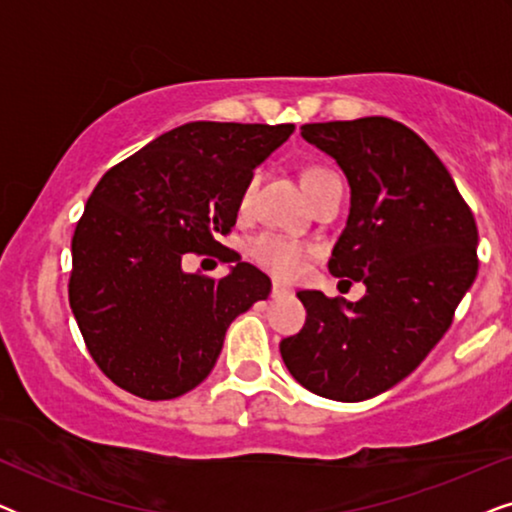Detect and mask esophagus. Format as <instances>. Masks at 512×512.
<instances>
[{
    "label": "esophagus",
    "mask_w": 512,
    "mask_h": 512,
    "mask_svg": "<svg viewBox=\"0 0 512 512\" xmlns=\"http://www.w3.org/2000/svg\"><path fill=\"white\" fill-rule=\"evenodd\" d=\"M270 296L272 298H286V296H291V289H289V286H284L282 282H272Z\"/></svg>",
    "instance_id": "34e87169"
}]
</instances>
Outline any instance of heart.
Listing matches in <instances>:
<instances>
[{"label": "heart", "mask_w": 512, "mask_h": 512, "mask_svg": "<svg viewBox=\"0 0 512 512\" xmlns=\"http://www.w3.org/2000/svg\"><path fill=\"white\" fill-rule=\"evenodd\" d=\"M333 177H338V174H335L333 170H328V167L312 165L303 172V186L307 193H312L319 184H324V181L333 179ZM254 188H256V177H251L240 195L242 207L249 205L251 195H254ZM307 251H310V247H307L305 242L296 240V237L282 235V233H270V230L251 237L247 244V254L251 261L258 263L261 268H265L277 277L298 275L300 268H303L305 258H307Z\"/></svg>", "instance_id": "b5f03b06"}]
</instances>
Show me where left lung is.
Listing matches in <instances>:
<instances>
[{"label":"left lung","instance_id":"8db88e82","mask_svg":"<svg viewBox=\"0 0 512 512\" xmlns=\"http://www.w3.org/2000/svg\"><path fill=\"white\" fill-rule=\"evenodd\" d=\"M300 135L347 174L352 207L328 270L366 284V296L347 303L298 291L305 326L279 352L312 394L366 401L408 377L450 328L478 275V226L408 125L366 116L307 123Z\"/></svg>","mask_w":512,"mask_h":512}]
</instances>
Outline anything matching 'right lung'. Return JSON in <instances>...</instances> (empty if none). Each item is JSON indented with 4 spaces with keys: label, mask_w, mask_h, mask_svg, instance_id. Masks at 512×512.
Masks as SVG:
<instances>
[{
    "label": "right lung",
    "mask_w": 512,
    "mask_h": 512,
    "mask_svg": "<svg viewBox=\"0 0 512 512\" xmlns=\"http://www.w3.org/2000/svg\"><path fill=\"white\" fill-rule=\"evenodd\" d=\"M291 123L179 125L97 181L72 237L69 305L97 368L146 401H170L212 373L237 314L270 279L223 247L240 195ZM188 253L235 262L226 278L186 273Z\"/></svg>",
    "instance_id": "1"
}]
</instances>
